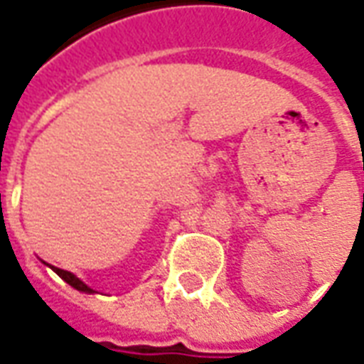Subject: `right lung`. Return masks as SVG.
<instances>
[{
	"label": "right lung",
	"mask_w": 364,
	"mask_h": 364,
	"mask_svg": "<svg viewBox=\"0 0 364 364\" xmlns=\"http://www.w3.org/2000/svg\"><path fill=\"white\" fill-rule=\"evenodd\" d=\"M43 263H44V265H48L46 261H43ZM48 267H50L54 273L58 274V277H62V279H64V281H66L70 287H74L75 290H80V292H85V294H93V292H97V290H93L91 287H87V284H85V282H83L80 277H75L74 273H70V271H64V269L54 267V265H48Z\"/></svg>",
	"instance_id": "right-lung-1"
}]
</instances>
